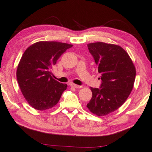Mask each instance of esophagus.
<instances>
[{"instance_id": "1", "label": "esophagus", "mask_w": 152, "mask_h": 152, "mask_svg": "<svg viewBox=\"0 0 152 152\" xmlns=\"http://www.w3.org/2000/svg\"><path fill=\"white\" fill-rule=\"evenodd\" d=\"M71 87H74V88H76V89H80V88L82 87V86H80V85H75V84H71Z\"/></svg>"}]
</instances>
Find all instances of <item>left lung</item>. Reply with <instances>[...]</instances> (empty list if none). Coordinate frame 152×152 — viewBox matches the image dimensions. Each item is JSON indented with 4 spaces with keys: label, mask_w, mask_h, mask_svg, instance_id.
I'll return each mask as SVG.
<instances>
[{
    "label": "left lung",
    "mask_w": 152,
    "mask_h": 152,
    "mask_svg": "<svg viewBox=\"0 0 152 152\" xmlns=\"http://www.w3.org/2000/svg\"><path fill=\"white\" fill-rule=\"evenodd\" d=\"M87 47L98 65L101 85L90 87L92 98L87 107L103 116L118 109L128 98L135 80V67L128 54L117 45L96 42Z\"/></svg>",
    "instance_id": "1"
}]
</instances>
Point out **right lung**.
<instances>
[{"mask_svg": "<svg viewBox=\"0 0 152 152\" xmlns=\"http://www.w3.org/2000/svg\"><path fill=\"white\" fill-rule=\"evenodd\" d=\"M72 45L57 42H39L29 46L18 64L16 76L28 103L39 110L53 108L59 101L67 85L52 77L53 67Z\"/></svg>", "mask_w": 152, "mask_h": 152, "instance_id": "obj_1", "label": "right lung"}]
</instances>
